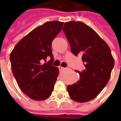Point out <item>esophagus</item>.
Instances as JSON below:
<instances>
[{
	"label": "esophagus",
	"mask_w": 121,
	"mask_h": 121,
	"mask_svg": "<svg viewBox=\"0 0 121 121\" xmlns=\"http://www.w3.org/2000/svg\"><path fill=\"white\" fill-rule=\"evenodd\" d=\"M58 68H59V69H60V71H61V70H63V69H64V67H61V66H59L58 67Z\"/></svg>",
	"instance_id": "esophagus-1"
}]
</instances>
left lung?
I'll list each match as a JSON object with an SVG mask.
<instances>
[{"instance_id": "8db88e82", "label": "left lung", "mask_w": 121, "mask_h": 121, "mask_svg": "<svg viewBox=\"0 0 121 121\" xmlns=\"http://www.w3.org/2000/svg\"><path fill=\"white\" fill-rule=\"evenodd\" d=\"M63 31L75 56L81 54L86 69L78 71L80 79L67 86L69 96L78 102L95 99L106 86L114 66L109 46L91 27L80 21L64 24Z\"/></svg>"}]
</instances>
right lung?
<instances>
[{
    "label": "right lung",
    "mask_w": 121,
    "mask_h": 121,
    "mask_svg": "<svg viewBox=\"0 0 121 121\" xmlns=\"http://www.w3.org/2000/svg\"><path fill=\"white\" fill-rule=\"evenodd\" d=\"M57 21L44 23L20 40L10 54L12 73L19 88L29 98L43 100L51 95L59 74L54 61L52 42L63 28ZM48 56L51 58L47 63Z\"/></svg>",
    "instance_id": "add662e5"
}]
</instances>
